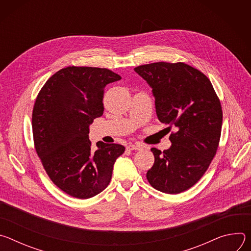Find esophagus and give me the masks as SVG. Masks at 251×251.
<instances>
[{"mask_svg": "<svg viewBox=\"0 0 251 251\" xmlns=\"http://www.w3.org/2000/svg\"><path fill=\"white\" fill-rule=\"evenodd\" d=\"M143 148H145L144 146H142L140 144H131L129 146H127V149L128 150H141Z\"/></svg>", "mask_w": 251, "mask_h": 251, "instance_id": "esophagus-1", "label": "esophagus"}]
</instances>
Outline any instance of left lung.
Wrapping results in <instances>:
<instances>
[{
  "label": "left lung",
  "mask_w": 251,
  "mask_h": 251,
  "mask_svg": "<svg viewBox=\"0 0 251 251\" xmlns=\"http://www.w3.org/2000/svg\"><path fill=\"white\" fill-rule=\"evenodd\" d=\"M152 87L158 119L176 128L172 146L151 151L150 185L166 194H180L197 184L219 147L223 110L209 79L184 62H154L134 68Z\"/></svg>",
  "instance_id": "left-lung-1"
}]
</instances>
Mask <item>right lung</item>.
<instances>
[{
    "label": "right lung",
    "mask_w": 251,
    "mask_h": 251,
    "mask_svg": "<svg viewBox=\"0 0 251 251\" xmlns=\"http://www.w3.org/2000/svg\"><path fill=\"white\" fill-rule=\"evenodd\" d=\"M121 76L107 68L68 66L45 83L35 99L31 126L34 148L52 183L65 194L89 199L109 185L113 166L125 147L96 143L89 125L102 116L107 84Z\"/></svg>",
    "instance_id": "add662e5"
}]
</instances>
